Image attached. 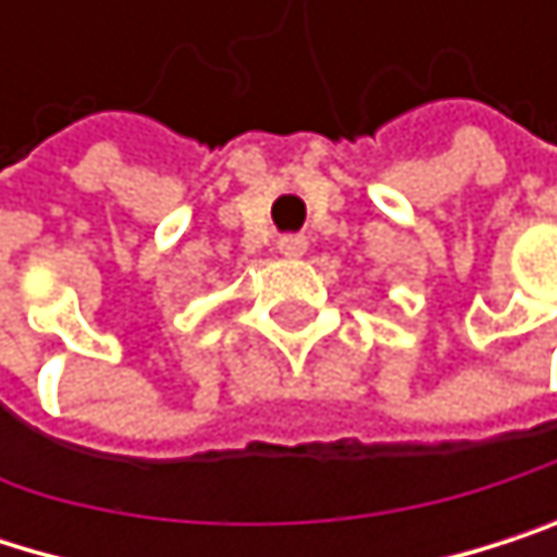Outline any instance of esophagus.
Listing matches in <instances>:
<instances>
[{
  "label": "esophagus",
  "mask_w": 557,
  "mask_h": 557,
  "mask_svg": "<svg viewBox=\"0 0 557 557\" xmlns=\"http://www.w3.org/2000/svg\"><path fill=\"white\" fill-rule=\"evenodd\" d=\"M305 249H308V239H305V236H282V239H278V252L288 256V259L305 256Z\"/></svg>",
  "instance_id": "34e87169"
}]
</instances>
